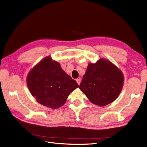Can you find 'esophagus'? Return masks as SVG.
I'll return each instance as SVG.
<instances>
[{
  "label": "esophagus",
  "instance_id": "obj_1",
  "mask_svg": "<svg viewBox=\"0 0 147 147\" xmlns=\"http://www.w3.org/2000/svg\"><path fill=\"white\" fill-rule=\"evenodd\" d=\"M76 82H77V83L78 84V85H80V82H81V79H80V78L77 79H76Z\"/></svg>",
  "mask_w": 147,
  "mask_h": 147
}]
</instances>
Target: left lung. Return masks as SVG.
<instances>
[{
    "label": "left lung",
    "instance_id": "obj_1",
    "mask_svg": "<svg viewBox=\"0 0 147 147\" xmlns=\"http://www.w3.org/2000/svg\"><path fill=\"white\" fill-rule=\"evenodd\" d=\"M123 84L121 71L111 62L101 59L88 65L79 88L92 103L105 106L118 97Z\"/></svg>",
    "mask_w": 147,
    "mask_h": 147
}]
</instances>
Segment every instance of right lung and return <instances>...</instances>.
Listing matches in <instances>:
<instances>
[{"label":"right lung","mask_w":147,"mask_h":147,"mask_svg":"<svg viewBox=\"0 0 147 147\" xmlns=\"http://www.w3.org/2000/svg\"><path fill=\"white\" fill-rule=\"evenodd\" d=\"M27 85L38 102L51 108L62 106L71 92L79 87L76 81L50 57L32 68L27 77Z\"/></svg>","instance_id":"obj_1"}]
</instances>
